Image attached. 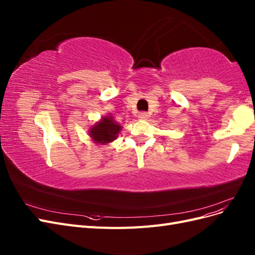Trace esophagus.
Returning <instances> with one entry per match:
<instances>
[{
    "label": "esophagus",
    "instance_id": "esophagus-1",
    "mask_svg": "<svg viewBox=\"0 0 255 255\" xmlns=\"http://www.w3.org/2000/svg\"><path fill=\"white\" fill-rule=\"evenodd\" d=\"M148 117H149L148 114L144 113V112H142V113H139V114H138V118L141 119V120H144V119H146V118H148Z\"/></svg>",
    "mask_w": 255,
    "mask_h": 255
}]
</instances>
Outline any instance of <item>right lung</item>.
I'll return each mask as SVG.
<instances>
[{
	"mask_svg": "<svg viewBox=\"0 0 255 255\" xmlns=\"http://www.w3.org/2000/svg\"><path fill=\"white\" fill-rule=\"evenodd\" d=\"M120 130L121 126L114 120V117L110 114L90 128L89 135L96 143L105 144L114 141L118 137Z\"/></svg>",
	"mask_w": 255,
	"mask_h": 255,
	"instance_id": "add662e5",
	"label": "right lung"
}]
</instances>
